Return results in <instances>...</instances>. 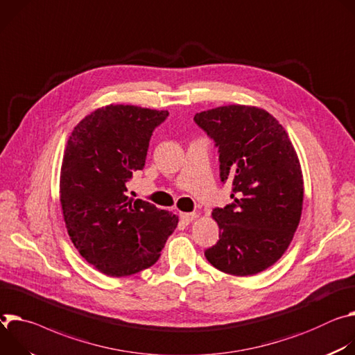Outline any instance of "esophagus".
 <instances>
[{
    "instance_id": "34e87169",
    "label": "esophagus",
    "mask_w": 355,
    "mask_h": 355,
    "mask_svg": "<svg viewBox=\"0 0 355 355\" xmlns=\"http://www.w3.org/2000/svg\"><path fill=\"white\" fill-rule=\"evenodd\" d=\"M180 220L183 221V223H190V221H193L194 218H196V213H183V211H180Z\"/></svg>"
}]
</instances>
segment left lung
Returning a JSON list of instances; mask_svg holds the SVG:
<instances>
[{
    "instance_id": "obj_1",
    "label": "left lung",
    "mask_w": 355,
    "mask_h": 355,
    "mask_svg": "<svg viewBox=\"0 0 355 355\" xmlns=\"http://www.w3.org/2000/svg\"><path fill=\"white\" fill-rule=\"evenodd\" d=\"M194 121L216 141L220 178L234 186V203L211 213L220 240L205 255L234 277L259 273L286 252L300 221L303 175L295 146L277 118L255 105L216 107Z\"/></svg>"
}]
</instances>
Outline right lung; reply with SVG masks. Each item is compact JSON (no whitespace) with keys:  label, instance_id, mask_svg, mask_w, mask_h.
Instances as JSON below:
<instances>
[{"label":"right lung","instance_id":"1","mask_svg":"<svg viewBox=\"0 0 355 355\" xmlns=\"http://www.w3.org/2000/svg\"><path fill=\"white\" fill-rule=\"evenodd\" d=\"M168 110L108 104L86 115L66 144L59 194L69 237L90 265L130 277L161 257L179 218L127 194L141 171L152 131Z\"/></svg>","mask_w":355,"mask_h":355}]
</instances>
